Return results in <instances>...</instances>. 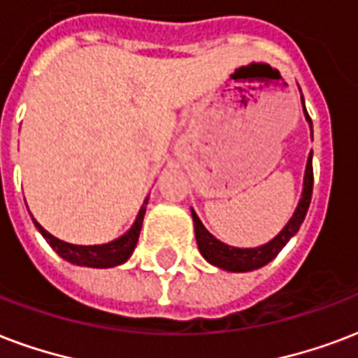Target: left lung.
Returning a JSON list of instances; mask_svg holds the SVG:
<instances>
[{
	"label": "left lung",
	"instance_id": "1",
	"mask_svg": "<svg viewBox=\"0 0 358 358\" xmlns=\"http://www.w3.org/2000/svg\"><path fill=\"white\" fill-rule=\"evenodd\" d=\"M304 106V99H302ZM304 116H306L310 131H312L313 138V125L312 118L308 116L306 106H304ZM312 189H313V167H312V152L308 155L306 173H304V187H302V197L299 201V206L294 210L293 217L289 220L287 225L270 240L268 244L259 245V248H233L220 242L214 234H210L203 222L199 220L195 210H191V217H193V225H195V238H197L199 252L210 264H214L217 268L227 270V272H250V270H257L270 263L276 257L278 253L282 252V248L287 244L289 240L293 238L294 234L299 233L300 225L306 217V212L310 208V201H312Z\"/></svg>",
	"mask_w": 358,
	"mask_h": 358
}]
</instances>
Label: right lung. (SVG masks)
Returning a JSON list of instances; mask_svg holds the SVG:
<instances>
[{"label":"right lung","mask_w":358,"mask_h":358,"mask_svg":"<svg viewBox=\"0 0 358 358\" xmlns=\"http://www.w3.org/2000/svg\"><path fill=\"white\" fill-rule=\"evenodd\" d=\"M146 204H148V197L144 199V204L138 210L135 223L131 225V229L124 236L108 242V244L101 245H76L64 242V240L52 236L48 231L41 227L39 223L35 222V227L39 229V233L43 234V238L52 245V250L58 253L59 257L69 261L71 264H78V266H90V268H110V266H118V264L125 263L131 257V253L135 252V245L138 242V234L143 229V220L146 214Z\"/></svg>","instance_id":"add662e5"}]
</instances>
